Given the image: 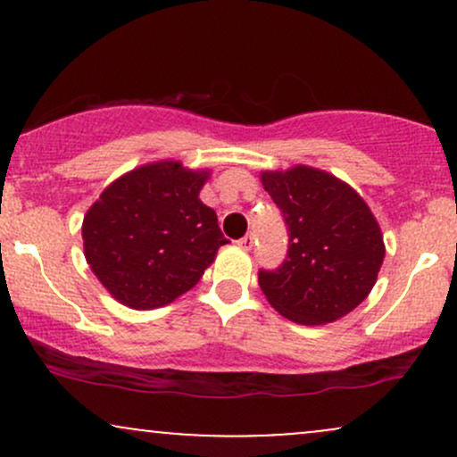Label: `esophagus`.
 I'll return each instance as SVG.
<instances>
[{
    "instance_id": "1",
    "label": "esophagus",
    "mask_w": 457,
    "mask_h": 457,
    "mask_svg": "<svg viewBox=\"0 0 457 457\" xmlns=\"http://www.w3.org/2000/svg\"><path fill=\"white\" fill-rule=\"evenodd\" d=\"M238 245H240V246H243V249H245V251H249V249H251V246H253V234H251V232H249V234H245V236H243V238H240V240H238Z\"/></svg>"
}]
</instances>
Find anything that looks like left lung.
Masks as SVG:
<instances>
[{"mask_svg": "<svg viewBox=\"0 0 457 457\" xmlns=\"http://www.w3.org/2000/svg\"><path fill=\"white\" fill-rule=\"evenodd\" d=\"M287 225V253L258 272L266 298L298 324H327L363 303L385 260L378 223L354 188L298 165L262 174Z\"/></svg>", "mask_w": 457, "mask_h": 457, "instance_id": "left-lung-1", "label": "left lung"}]
</instances>
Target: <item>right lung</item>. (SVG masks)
I'll use <instances>...</instances> for the list:
<instances>
[{
	"instance_id": "right-lung-1",
	"label": "right lung",
	"mask_w": 457,
	"mask_h": 457,
	"mask_svg": "<svg viewBox=\"0 0 457 457\" xmlns=\"http://www.w3.org/2000/svg\"><path fill=\"white\" fill-rule=\"evenodd\" d=\"M208 171L176 161L118 178L83 219V249L98 281L124 305L154 309L191 290L228 243L199 199Z\"/></svg>"
}]
</instances>
